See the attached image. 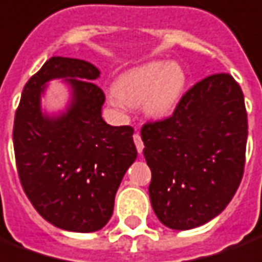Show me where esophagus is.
I'll use <instances>...</instances> for the list:
<instances>
[{"label": "esophagus", "mask_w": 262, "mask_h": 262, "mask_svg": "<svg viewBox=\"0 0 262 262\" xmlns=\"http://www.w3.org/2000/svg\"><path fill=\"white\" fill-rule=\"evenodd\" d=\"M134 142H135V146H137V151H138V154H142V149H144V142H142V140H141L140 134H134Z\"/></svg>", "instance_id": "1"}]
</instances>
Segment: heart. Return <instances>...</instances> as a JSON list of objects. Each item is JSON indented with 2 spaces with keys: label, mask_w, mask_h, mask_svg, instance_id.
Listing matches in <instances>:
<instances>
[{
  "label": "heart",
  "mask_w": 262,
  "mask_h": 262,
  "mask_svg": "<svg viewBox=\"0 0 262 262\" xmlns=\"http://www.w3.org/2000/svg\"><path fill=\"white\" fill-rule=\"evenodd\" d=\"M186 76L178 63L152 62L118 77L108 100L118 108L140 107L154 120L170 116L181 101Z\"/></svg>",
  "instance_id": "obj_1"
}]
</instances>
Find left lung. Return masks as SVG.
<instances>
[{
	"mask_svg": "<svg viewBox=\"0 0 262 262\" xmlns=\"http://www.w3.org/2000/svg\"><path fill=\"white\" fill-rule=\"evenodd\" d=\"M247 135L244 96L227 73L196 83L169 118L142 127L149 199L161 223L190 230L226 209L243 178Z\"/></svg>",
	"mask_w": 262,
	"mask_h": 262,
	"instance_id": "left-lung-1",
	"label": "left lung"
}]
</instances>
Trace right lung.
Here are the masks:
<instances>
[{
  "label": "right lung",
  "instance_id": "1",
  "mask_svg": "<svg viewBox=\"0 0 262 262\" xmlns=\"http://www.w3.org/2000/svg\"><path fill=\"white\" fill-rule=\"evenodd\" d=\"M94 64L51 57L24 87L14 121V151L22 187L40 216L59 229L92 233L108 223L117 189L137 159L128 125L103 120L105 97L93 81ZM60 78L71 90L64 112L41 108L47 83Z\"/></svg>",
  "mask_w": 262,
  "mask_h": 262
}]
</instances>
